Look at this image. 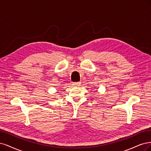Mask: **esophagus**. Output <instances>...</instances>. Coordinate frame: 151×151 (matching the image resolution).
<instances>
[{"mask_svg": "<svg viewBox=\"0 0 151 151\" xmlns=\"http://www.w3.org/2000/svg\"><path fill=\"white\" fill-rule=\"evenodd\" d=\"M81 85V82L78 81V82H74L73 83V85H75L76 86H80Z\"/></svg>", "mask_w": 151, "mask_h": 151, "instance_id": "34e87169", "label": "esophagus"}]
</instances>
